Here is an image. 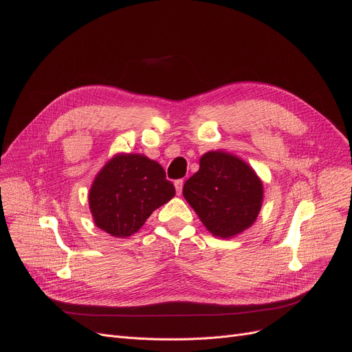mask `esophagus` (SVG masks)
Here are the masks:
<instances>
[{"label": "esophagus", "instance_id": "1", "mask_svg": "<svg viewBox=\"0 0 352 352\" xmlns=\"http://www.w3.org/2000/svg\"><path fill=\"white\" fill-rule=\"evenodd\" d=\"M175 188H176V194H177V195H180V194H182V188H184V180H182V179H179V180H176V182H175Z\"/></svg>", "mask_w": 352, "mask_h": 352}]
</instances>
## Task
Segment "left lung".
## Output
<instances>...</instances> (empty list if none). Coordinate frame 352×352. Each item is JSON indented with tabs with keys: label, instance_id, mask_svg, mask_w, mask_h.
<instances>
[{
	"label": "left lung",
	"instance_id": "8db88e82",
	"mask_svg": "<svg viewBox=\"0 0 352 352\" xmlns=\"http://www.w3.org/2000/svg\"><path fill=\"white\" fill-rule=\"evenodd\" d=\"M184 197L212 235L232 238L257 219L263 184L243 160L208 151L199 158L198 172L185 182Z\"/></svg>",
	"mask_w": 352,
	"mask_h": 352
}]
</instances>
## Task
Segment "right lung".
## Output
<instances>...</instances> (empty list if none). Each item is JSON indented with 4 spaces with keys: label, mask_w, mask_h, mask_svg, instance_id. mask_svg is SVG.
<instances>
[{
    "label": "right lung",
    "mask_w": 352,
    "mask_h": 352,
    "mask_svg": "<svg viewBox=\"0 0 352 352\" xmlns=\"http://www.w3.org/2000/svg\"><path fill=\"white\" fill-rule=\"evenodd\" d=\"M176 194L164 168L141 154H117L95 177L89 208L95 225L116 238L133 235Z\"/></svg>",
    "instance_id": "right-lung-1"
}]
</instances>
